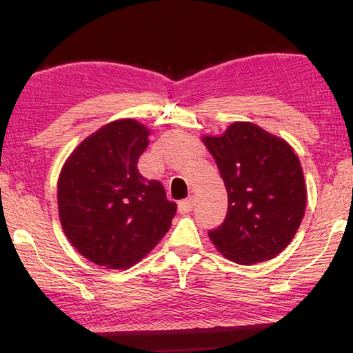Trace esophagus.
Listing matches in <instances>:
<instances>
[{"label": "esophagus", "instance_id": "34e87169", "mask_svg": "<svg viewBox=\"0 0 353 353\" xmlns=\"http://www.w3.org/2000/svg\"><path fill=\"white\" fill-rule=\"evenodd\" d=\"M193 207H194V201L188 198V199H183V201L179 202L177 210L181 214H185V213H190L191 210H193Z\"/></svg>", "mask_w": 353, "mask_h": 353}]
</instances>
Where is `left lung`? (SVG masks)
Here are the masks:
<instances>
[{
	"instance_id": "1",
	"label": "left lung",
	"mask_w": 353,
	"mask_h": 353,
	"mask_svg": "<svg viewBox=\"0 0 353 353\" xmlns=\"http://www.w3.org/2000/svg\"><path fill=\"white\" fill-rule=\"evenodd\" d=\"M202 141L229 198L224 223L208 232L214 248L240 265L277 256L305 213L307 187L292 148L249 121H236L223 135H205Z\"/></svg>"
}]
</instances>
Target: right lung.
Here are the masks:
<instances>
[{"instance_id": "right-lung-1", "label": "right lung", "mask_w": 353, "mask_h": 353, "mask_svg": "<svg viewBox=\"0 0 353 353\" xmlns=\"http://www.w3.org/2000/svg\"><path fill=\"white\" fill-rule=\"evenodd\" d=\"M149 129L124 118L105 124L70 154L57 182L59 218L68 241L109 270L139 263L168 232L177 205L137 163Z\"/></svg>"}]
</instances>
